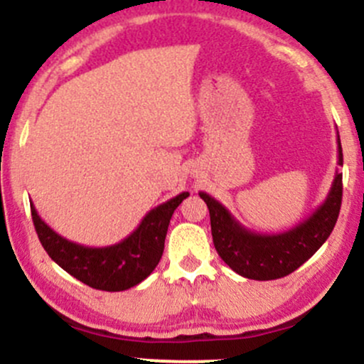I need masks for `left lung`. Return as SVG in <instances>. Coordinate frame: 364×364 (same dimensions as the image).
<instances>
[{"label":"left lung","mask_w":364,"mask_h":364,"mask_svg":"<svg viewBox=\"0 0 364 364\" xmlns=\"http://www.w3.org/2000/svg\"><path fill=\"white\" fill-rule=\"evenodd\" d=\"M336 143L338 166H343L340 136ZM342 190V172L336 171L326 200L291 230L274 235L247 230L216 198L205 192L198 195L208 204L213 242L221 259L242 277L272 281L294 272L326 242L338 220Z\"/></svg>","instance_id":"left-lung-1"}]
</instances>
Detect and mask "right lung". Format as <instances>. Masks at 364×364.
<instances>
[{
	"label": "right lung",
	"mask_w": 364,
	"mask_h": 364,
	"mask_svg": "<svg viewBox=\"0 0 364 364\" xmlns=\"http://www.w3.org/2000/svg\"><path fill=\"white\" fill-rule=\"evenodd\" d=\"M188 195V192H183L156 205L143 218L131 235L105 247L71 242L66 237L53 232L38 216L33 202L31 214L41 246L60 269L94 289L125 291L144 281L159 265L172 213Z\"/></svg>",
	"instance_id": "right-lung-1"
}]
</instances>
